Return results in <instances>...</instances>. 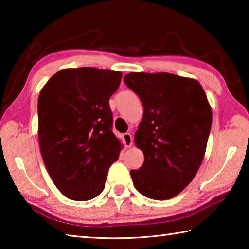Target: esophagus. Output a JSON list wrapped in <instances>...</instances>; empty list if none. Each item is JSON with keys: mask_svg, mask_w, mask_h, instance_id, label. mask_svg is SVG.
Returning <instances> with one entry per match:
<instances>
[{"mask_svg": "<svg viewBox=\"0 0 249 249\" xmlns=\"http://www.w3.org/2000/svg\"><path fill=\"white\" fill-rule=\"evenodd\" d=\"M123 142H124V145H125L126 148H129V147L133 145V137H132V135H130L129 133L123 134Z\"/></svg>", "mask_w": 249, "mask_h": 249, "instance_id": "esophagus-1", "label": "esophagus"}]
</instances>
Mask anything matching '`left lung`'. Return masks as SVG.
I'll use <instances>...</instances> for the list:
<instances>
[{
	"mask_svg": "<svg viewBox=\"0 0 249 249\" xmlns=\"http://www.w3.org/2000/svg\"><path fill=\"white\" fill-rule=\"evenodd\" d=\"M124 82L144 107L135 145L145 159L140 169L130 170L133 183L149 199H171L199 170L212 125V108L195 79L167 72H130Z\"/></svg>",
	"mask_w": 249,
	"mask_h": 249,
	"instance_id": "8db88e82",
	"label": "left lung"
}]
</instances>
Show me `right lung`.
<instances>
[{
    "instance_id": "1",
    "label": "right lung",
    "mask_w": 249,
    "mask_h": 249,
    "mask_svg": "<svg viewBox=\"0 0 249 249\" xmlns=\"http://www.w3.org/2000/svg\"><path fill=\"white\" fill-rule=\"evenodd\" d=\"M121 80L120 71L62 69L40 91V153L54 185L70 200L98 196L119 159L123 146L112 132L108 100Z\"/></svg>"
}]
</instances>
